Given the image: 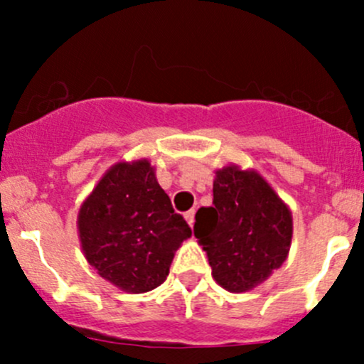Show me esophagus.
<instances>
[{"instance_id": "esophagus-1", "label": "esophagus", "mask_w": 364, "mask_h": 364, "mask_svg": "<svg viewBox=\"0 0 364 364\" xmlns=\"http://www.w3.org/2000/svg\"><path fill=\"white\" fill-rule=\"evenodd\" d=\"M185 218H186V222H188V225L192 227L193 222H196V211H193V209H190V211H186V213H185Z\"/></svg>"}]
</instances>
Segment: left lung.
<instances>
[{"label":"left lung","mask_w":364,"mask_h":364,"mask_svg":"<svg viewBox=\"0 0 364 364\" xmlns=\"http://www.w3.org/2000/svg\"><path fill=\"white\" fill-rule=\"evenodd\" d=\"M193 234L216 284L247 292L287 259L292 215L259 172L229 165L216 171L213 205L197 211Z\"/></svg>","instance_id":"left-lung-1"}]
</instances>
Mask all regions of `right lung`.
<instances>
[{
    "label": "right lung",
    "instance_id": "obj_1",
    "mask_svg": "<svg viewBox=\"0 0 364 364\" xmlns=\"http://www.w3.org/2000/svg\"><path fill=\"white\" fill-rule=\"evenodd\" d=\"M77 229L87 262L132 294L164 284L176 250L192 236L146 159L105 172L80 205Z\"/></svg>",
    "mask_w": 364,
    "mask_h": 364
}]
</instances>
